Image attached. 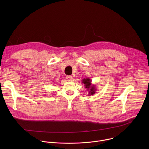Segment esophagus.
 <instances>
[{"mask_svg":"<svg viewBox=\"0 0 149 149\" xmlns=\"http://www.w3.org/2000/svg\"><path fill=\"white\" fill-rule=\"evenodd\" d=\"M66 78H67V79L68 81H71V80L72 79V77L71 76V75H68V76L66 77Z\"/></svg>","mask_w":149,"mask_h":149,"instance_id":"esophagus-1","label":"esophagus"}]
</instances>
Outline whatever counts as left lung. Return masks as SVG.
Instances as JSON below:
<instances>
[{
  "mask_svg": "<svg viewBox=\"0 0 149 149\" xmlns=\"http://www.w3.org/2000/svg\"><path fill=\"white\" fill-rule=\"evenodd\" d=\"M91 81L92 80L89 78H84L82 80V83L84 84L85 88H86L87 91H88V95H93L96 93L97 90V89L96 88V86L95 85L92 84Z\"/></svg>",
  "mask_w": 149,
  "mask_h": 149,
  "instance_id": "left-lung-1",
  "label": "left lung"
}]
</instances>
